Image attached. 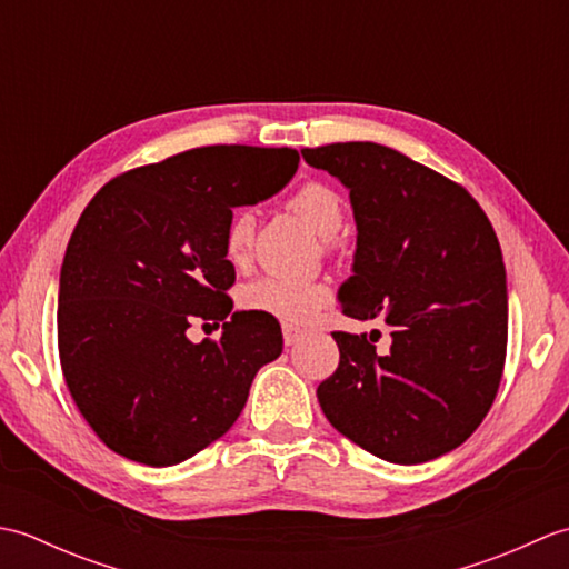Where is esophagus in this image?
<instances>
[{"label": "esophagus", "instance_id": "1", "mask_svg": "<svg viewBox=\"0 0 569 569\" xmlns=\"http://www.w3.org/2000/svg\"><path fill=\"white\" fill-rule=\"evenodd\" d=\"M300 337H303V332H298V330H293V328H283V342H286L288 347L298 345Z\"/></svg>", "mask_w": 569, "mask_h": 569}]
</instances>
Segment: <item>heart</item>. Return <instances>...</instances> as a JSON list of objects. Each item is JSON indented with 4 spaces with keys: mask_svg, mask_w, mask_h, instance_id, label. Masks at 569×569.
<instances>
[{
    "mask_svg": "<svg viewBox=\"0 0 569 569\" xmlns=\"http://www.w3.org/2000/svg\"><path fill=\"white\" fill-rule=\"evenodd\" d=\"M288 210L298 214L322 241H332L345 224V204L325 183H306L288 198ZM253 214L239 210L224 229V257L229 263H247L253 239ZM330 303V288L316 281H286L261 276L241 291V306L259 316L273 318L288 328H303Z\"/></svg>",
    "mask_w": 569,
    "mask_h": 569,
    "instance_id": "obj_1",
    "label": "heart"
}]
</instances>
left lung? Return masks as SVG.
I'll list each match as a JSON object with an SVG mask.
<instances>
[{
	"mask_svg": "<svg viewBox=\"0 0 569 569\" xmlns=\"http://www.w3.org/2000/svg\"><path fill=\"white\" fill-rule=\"evenodd\" d=\"M308 166L349 190L355 276L342 312L379 330L332 332L340 365L318 386L325 418L393 465H420L462 445L497 398L509 296L497 232L455 180L371 141L303 149Z\"/></svg>",
	"mask_w": 569,
	"mask_h": 569,
	"instance_id": "8db88e82",
	"label": "left lung"
}]
</instances>
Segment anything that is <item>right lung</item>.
I'll list each match as a JSON object with an SVG mask.
<instances>
[{
  "label": "right lung",
  "instance_id": "right-lung-1",
  "mask_svg": "<svg viewBox=\"0 0 569 569\" xmlns=\"http://www.w3.org/2000/svg\"><path fill=\"white\" fill-rule=\"evenodd\" d=\"M293 149L217 143L104 183L68 241L58 355L94 435L127 459L171 467L234 426L257 371L283 349L281 325L233 312L224 229L298 171ZM192 319L223 322L192 346Z\"/></svg>",
  "mask_w": 569,
  "mask_h": 569
}]
</instances>
